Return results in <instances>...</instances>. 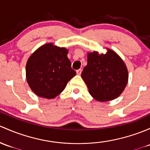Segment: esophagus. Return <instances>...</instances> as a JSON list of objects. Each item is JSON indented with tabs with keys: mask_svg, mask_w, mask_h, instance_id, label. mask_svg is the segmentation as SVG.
<instances>
[{
	"mask_svg": "<svg viewBox=\"0 0 150 150\" xmlns=\"http://www.w3.org/2000/svg\"><path fill=\"white\" fill-rule=\"evenodd\" d=\"M81 72H82V70H81V69H79V70H76V73H77V75H80V74H81Z\"/></svg>",
	"mask_w": 150,
	"mask_h": 150,
	"instance_id": "esophagus-1",
	"label": "esophagus"
}]
</instances>
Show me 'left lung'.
Masks as SVG:
<instances>
[{"instance_id": "left-lung-1", "label": "left lung", "mask_w": 150, "mask_h": 150, "mask_svg": "<svg viewBox=\"0 0 150 150\" xmlns=\"http://www.w3.org/2000/svg\"><path fill=\"white\" fill-rule=\"evenodd\" d=\"M81 77L89 93L98 101L105 102L119 97L128 83V70L123 59L114 51L105 54L88 53V64Z\"/></svg>"}]
</instances>
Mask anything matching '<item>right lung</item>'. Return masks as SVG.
Segmentation results:
<instances>
[{"mask_svg": "<svg viewBox=\"0 0 150 150\" xmlns=\"http://www.w3.org/2000/svg\"><path fill=\"white\" fill-rule=\"evenodd\" d=\"M65 47L47 43L38 48L28 59L26 77L31 91L47 99L54 98L64 91L76 72L71 68Z\"/></svg>", "mask_w": 150, "mask_h": 150, "instance_id": "right-lung-1", "label": "right lung"}]
</instances>
